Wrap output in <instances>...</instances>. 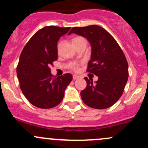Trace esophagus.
<instances>
[{"label":"esophagus","mask_w":148,"mask_h":148,"mask_svg":"<svg viewBox=\"0 0 148 148\" xmlns=\"http://www.w3.org/2000/svg\"><path fill=\"white\" fill-rule=\"evenodd\" d=\"M79 77V76H77V75H73V79L76 80V79H77Z\"/></svg>","instance_id":"esophagus-1"}]
</instances>
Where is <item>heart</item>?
Wrapping results in <instances>:
<instances>
[{"label": "heart", "instance_id": "obj_1", "mask_svg": "<svg viewBox=\"0 0 148 148\" xmlns=\"http://www.w3.org/2000/svg\"><path fill=\"white\" fill-rule=\"evenodd\" d=\"M82 39H84V38H82V37H80V36L75 37V38H73L72 42H76V41H80V40H82ZM78 67H79V64L77 63H76V62H71V63L69 64V68L71 69V70H74V71H77V70H78Z\"/></svg>", "mask_w": 148, "mask_h": 148}]
</instances>
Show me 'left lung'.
I'll list each match as a JSON object with an SVG mask.
<instances>
[{"mask_svg": "<svg viewBox=\"0 0 148 148\" xmlns=\"http://www.w3.org/2000/svg\"><path fill=\"white\" fill-rule=\"evenodd\" d=\"M87 38L92 46V56L88 63V72L98 77H84L86 87L81 97L87 106L95 109H106L117 102L124 92L128 79V64L122 49L112 36L97 25L74 27L69 33Z\"/></svg>", "mask_w": 148, "mask_h": 148, "instance_id": "left-lung-1", "label": "left lung"}]
</instances>
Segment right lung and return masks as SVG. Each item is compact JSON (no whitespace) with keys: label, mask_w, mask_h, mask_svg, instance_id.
Returning a JSON list of instances; mask_svg holds the SVG:
<instances>
[{"label":"right lung","mask_w":148,"mask_h":148,"mask_svg":"<svg viewBox=\"0 0 148 148\" xmlns=\"http://www.w3.org/2000/svg\"><path fill=\"white\" fill-rule=\"evenodd\" d=\"M70 27L45 26L29 39L22 51L16 68L22 92L30 103L41 109L60 104L72 80L69 73L53 77L50 66L58 59L57 42Z\"/></svg>","instance_id":"right-lung-1"}]
</instances>
